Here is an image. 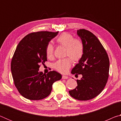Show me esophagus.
I'll return each mask as SVG.
<instances>
[{
	"label": "esophagus",
	"mask_w": 121,
	"mask_h": 121,
	"mask_svg": "<svg viewBox=\"0 0 121 121\" xmlns=\"http://www.w3.org/2000/svg\"><path fill=\"white\" fill-rule=\"evenodd\" d=\"M62 79H68V77L67 76H65V75H63L62 76Z\"/></svg>",
	"instance_id": "1"
}]
</instances>
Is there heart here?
<instances>
[{
    "instance_id": "1",
    "label": "heart",
    "mask_w": 121,
    "mask_h": 121,
    "mask_svg": "<svg viewBox=\"0 0 121 121\" xmlns=\"http://www.w3.org/2000/svg\"><path fill=\"white\" fill-rule=\"evenodd\" d=\"M59 45L65 48V56L70 58L73 62H78L82 58L84 54L83 43L78 39H74L70 34L64 32L56 38ZM46 56L48 58H52L54 54V48L52 44H48L46 49ZM71 65L70 58H65L59 60L55 63L54 68L59 72L65 73L68 72Z\"/></svg>"
}]
</instances>
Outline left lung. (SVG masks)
I'll return each instance as SVG.
<instances>
[{
    "instance_id": "1",
    "label": "left lung",
    "mask_w": 121,
    "mask_h": 121,
    "mask_svg": "<svg viewBox=\"0 0 121 121\" xmlns=\"http://www.w3.org/2000/svg\"><path fill=\"white\" fill-rule=\"evenodd\" d=\"M84 45V54L71 70L72 74H82L77 86L69 91L73 98L89 100L97 97L105 87L109 77V60L105 49L95 35L87 30H77Z\"/></svg>"
}]
</instances>
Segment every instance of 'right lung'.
I'll list each match as a JSON object with an SVG mask.
<instances>
[{
	"instance_id": "obj_1",
	"label": "right lung",
	"mask_w": 121,
	"mask_h": 121,
	"mask_svg": "<svg viewBox=\"0 0 121 121\" xmlns=\"http://www.w3.org/2000/svg\"><path fill=\"white\" fill-rule=\"evenodd\" d=\"M59 31H38L27 35L20 41L11 61V71L15 87L26 99H43L50 95L52 85L62 78L60 73L39 71L40 64L47 61V45Z\"/></svg>"
}]
</instances>
